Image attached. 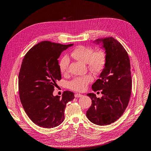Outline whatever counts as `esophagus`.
Segmentation results:
<instances>
[{"instance_id":"obj_1","label":"esophagus","mask_w":151,"mask_h":151,"mask_svg":"<svg viewBox=\"0 0 151 151\" xmlns=\"http://www.w3.org/2000/svg\"><path fill=\"white\" fill-rule=\"evenodd\" d=\"M83 95H82V94H75V97L76 98H81V97H82L83 96Z\"/></svg>"}]
</instances>
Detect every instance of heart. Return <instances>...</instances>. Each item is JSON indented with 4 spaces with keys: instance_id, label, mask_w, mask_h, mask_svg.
Segmentation results:
<instances>
[{
    "instance_id": "obj_1",
    "label": "heart",
    "mask_w": 151,
    "mask_h": 151,
    "mask_svg": "<svg viewBox=\"0 0 151 151\" xmlns=\"http://www.w3.org/2000/svg\"><path fill=\"white\" fill-rule=\"evenodd\" d=\"M70 56L77 60H79L87 64L88 69L94 74L101 73L106 64V55L103 50H97L94 52V49L90 47L81 46L76 47L70 52ZM70 64V59L67 55H63L59 60V70L62 74H66L68 70ZM92 81L89 76L84 77H77L69 83V88L76 91H84L88 84Z\"/></svg>"
}]
</instances>
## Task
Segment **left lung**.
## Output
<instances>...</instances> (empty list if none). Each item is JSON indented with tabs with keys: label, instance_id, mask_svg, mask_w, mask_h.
<instances>
[{
	"label": "left lung",
	"instance_id": "1",
	"mask_svg": "<svg viewBox=\"0 0 151 151\" xmlns=\"http://www.w3.org/2000/svg\"><path fill=\"white\" fill-rule=\"evenodd\" d=\"M106 55V64L92 86L94 91L101 90L102 97L94 93L87 95L92 100L86 112L88 119L96 125H106L116 121L124 113L131 95L132 77L130 59L125 49L112 37L98 39Z\"/></svg>",
	"mask_w": 151,
	"mask_h": 151
}]
</instances>
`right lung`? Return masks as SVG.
<instances>
[{"label": "right lung", "mask_w": 151, "mask_h": 151, "mask_svg": "<svg viewBox=\"0 0 151 151\" xmlns=\"http://www.w3.org/2000/svg\"><path fill=\"white\" fill-rule=\"evenodd\" d=\"M72 45L44 41L32 47L22 60L18 77L20 100L27 115L39 127L51 129L60 125L66 104L74 98L68 91L62 98L53 95L62 78L58 58Z\"/></svg>", "instance_id": "add662e5"}]
</instances>
